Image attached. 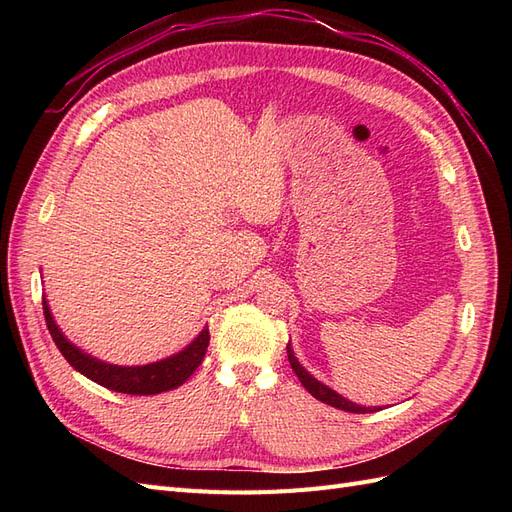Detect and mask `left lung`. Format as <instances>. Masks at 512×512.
Instances as JSON below:
<instances>
[{
    "label": "left lung",
    "instance_id": "8db88e82",
    "mask_svg": "<svg viewBox=\"0 0 512 512\" xmlns=\"http://www.w3.org/2000/svg\"><path fill=\"white\" fill-rule=\"evenodd\" d=\"M286 352H288V361H290V367H292L294 374H297V378L301 380V384L305 386V389H307L309 393H312L318 401H322V404H329V406H333V408H337V410H346V412H354V414H367V412L380 410V408H365V406H359V404H354V401H350V399L342 397L339 393H335L333 389H329L327 384H322L320 380H316V378H314L312 374H309V371L297 361V356H294L290 344L286 346Z\"/></svg>",
    "mask_w": 512,
    "mask_h": 512
}]
</instances>
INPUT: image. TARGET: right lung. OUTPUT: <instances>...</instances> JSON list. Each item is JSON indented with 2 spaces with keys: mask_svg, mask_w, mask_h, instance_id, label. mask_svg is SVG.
Wrapping results in <instances>:
<instances>
[{
  "mask_svg": "<svg viewBox=\"0 0 512 512\" xmlns=\"http://www.w3.org/2000/svg\"><path fill=\"white\" fill-rule=\"evenodd\" d=\"M42 309H44L46 327H49L53 342L59 348V352L64 354V359L89 380H94L100 386H104V389H111L117 393L158 395L170 389H177V386H181L185 380H188L196 371V367L203 363L207 346H209V329L205 327L188 348L168 356V359L149 363V365H136V367L111 365L83 352L81 348H76L72 342H68L66 335L61 333L55 324L49 309V301L46 299H42Z\"/></svg>",
  "mask_w": 512,
  "mask_h": 512,
  "instance_id": "right-lung-1",
  "label": "right lung"
}]
</instances>
